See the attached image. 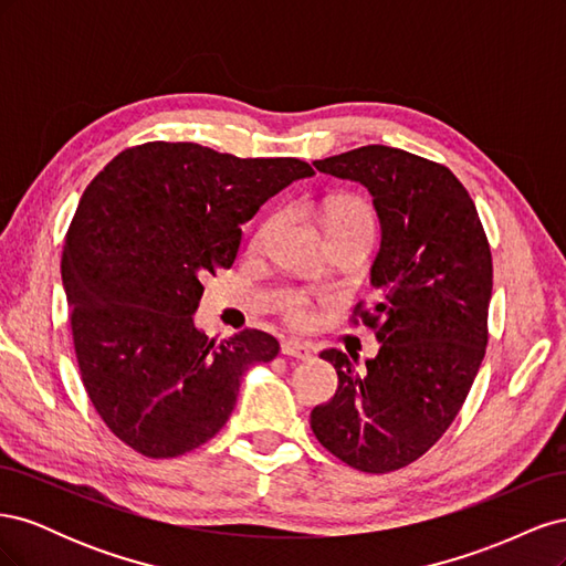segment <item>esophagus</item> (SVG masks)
Masks as SVG:
<instances>
[{
	"instance_id": "esophagus-1",
	"label": "esophagus",
	"mask_w": 566,
	"mask_h": 566,
	"mask_svg": "<svg viewBox=\"0 0 566 566\" xmlns=\"http://www.w3.org/2000/svg\"><path fill=\"white\" fill-rule=\"evenodd\" d=\"M281 352H283L285 356H290V358H300V361H312V356H314L312 345H306V342H297V339L283 342Z\"/></svg>"
}]
</instances>
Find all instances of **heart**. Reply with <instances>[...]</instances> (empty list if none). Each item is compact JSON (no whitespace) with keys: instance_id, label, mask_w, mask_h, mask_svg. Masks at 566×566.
<instances>
[{"instance_id":"b5f03b06","label":"heart","mask_w":566,"mask_h":566,"mask_svg":"<svg viewBox=\"0 0 566 566\" xmlns=\"http://www.w3.org/2000/svg\"><path fill=\"white\" fill-rule=\"evenodd\" d=\"M281 217H271L266 219L262 229L256 231L254 235V248H262L266 243L269 233L279 227ZM325 229L328 233L333 231H354V229H361V231H375V217L370 212L368 205L358 198L352 196H339L335 200L328 202V208H325ZM285 318L295 325H304L310 323L312 318V310H310V297L302 295V293H293L285 297Z\"/></svg>"}]
</instances>
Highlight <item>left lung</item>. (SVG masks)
<instances>
[{
	"mask_svg": "<svg viewBox=\"0 0 566 566\" xmlns=\"http://www.w3.org/2000/svg\"><path fill=\"white\" fill-rule=\"evenodd\" d=\"M314 165L373 196L382 231L375 297L354 316L382 347L366 368L354 354L321 352L337 370V391L312 410V430L349 468L385 474L430 451L468 399L489 342L491 248L449 167L389 146Z\"/></svg>",
	"mask_w": 566,
	"mask_h": 566,
	"instance_id": "8db88e82",
	"label": "left lung"
}]
</instances>
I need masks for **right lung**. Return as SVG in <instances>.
Wrapping results in <instances>:
<instances>
[{
    "label": "right lung",
    "instance_id": "1",
    "mask_svg": "<svg viewBox=\"0 0 566 566\" xmlns=\"http://www.w3.org/2000/svg\"><path fill=\"white\" fill-rule=\"evenodd\" d=\"M314 169L150 142L115 156L84 191L61 279L82 385L108 430L146 458H177L227 424L243 375L279 339L196 328L202 279L231 269L241 224Z\"/></svg>",
    "mask_w": 566,
    "mask_h": 566
}]
</instances>
